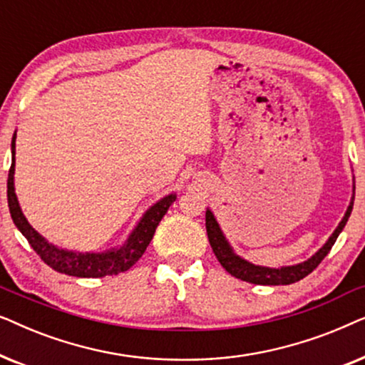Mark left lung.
Returning a JSON list of instances; mask_svg holds the SVG:
<instances>
[{
  "label": "left lung",
  "instance_id": "1",
  "mask_svg": "<svg viewBox=\"0 0 365 365\" xmlns=\"http://www.w3.org/2000/svg\"><path fill=\"white\" fill-rule=\"evenodd\" d=\"M354 181H356V179L352 176V197L347 206V211L341 219V222H339V226L334 229V232L329 236L326 244H324L316 254H312L307 261L292 264V266H281V267L259 266V264L249 262L247 259L239 256V254L234 251L231 242L227 241L226 234L222 232L216 216H214L211 209L207 207L206 209V231H207L209 244H211L217 261L221 262V266L226 269L231 276L251 284H259V286H287V284L301 281V279L309 276V274H311L314 269L321 264L322 259L327 256L329 251H331V247L334 246V242H336L339 234L342 232L344 226H346L347 219L352 212L354 197H356V182Z\"/></svg>",
  "mask_w": 365,
  "mask_h": 365
}]
</instances>
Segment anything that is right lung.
<instances>
[{
  "mask_svg": "<svg viewBox=\"0 0 365 365\" xmlns=\"http://www.w3.org/2000/svg\"><path fill=\"white\" fill-rule=\"evenodd\" d=\"M14 154H16V131H14L11 139V169H9L8 174V207L14 226L28 239L31 247L49 267L58 272L68 274V276L104 277L118 276L119 272L128 271L129 267L138 262V259L143 256L144 251H146L154 232H156L158 224L161 222V219L168 212L169 206L178 197L176 192L166 194V196L154 202L151 207H148L143 216L139 217V221L136 222L133 231L129 232L126 241L119 244V246H114L101 252H81L73 251V249H64L49 242L46 237H43L28 222L26 216L23 214L16 191H14V166H16Z\"/></svg>",
  "mask_w": 365,
  "mask_h": 365,
  "instance_id": "1",
  "label": "right lung"
}]
</instances>
